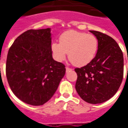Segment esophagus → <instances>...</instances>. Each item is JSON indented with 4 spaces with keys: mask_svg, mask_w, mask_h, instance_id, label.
Returning <instances> with one entry per match:
<instances>
[{
    "mask_svg": "<svg viewBox=\"0 0 128 128\" xmlns=\"http://www.w3.org/2000/svg\"><path fill=\"white\" fill-rule=\"evenodd\" d=\"M72 70V68H70L68 67H66V72L69 71V70Z\"/></svg>",
    "mask_w": 128,
    "mask_h": 128,
    "instance_id": "34e87169",
    "label": "esophagus"
}]
</instances>
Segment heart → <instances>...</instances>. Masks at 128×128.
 <instances>
[{"mask_svg": "<svg viewBox=\"0 0 128 128\" xmlns=\"http://www.w3.org/2000/svg\"><path fill=\"white\" fill-rule=\"evenodd\" d=\"M98 49V40L91 34L77 31H67L60 37V43L51 45L55 58L64 60L68 53L70 61L77 66H84L94 58Z\"/></svg>", "mask_w": 128, "mask_h": 128, "instance_id": "1", "label": "heart"}]
</instances>
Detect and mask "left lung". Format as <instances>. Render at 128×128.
<instances>
[{"mask_svg":"<svg viewBox=\"0 0 128 128\" xmlns=\"http://www.w3.org/2000/svg\"><path fill=\"white\" fill-rule=\"evenodd\" d=\"M90 32L98 40L97 53L89 64L75 69V88L84 101L96 104L110 99L119 88L124 77V56L111 37L96 31Z\"/></svg>","mask_w":128,"mask_h":128,"instance_id":"left-lung-1","label":"left lung"}]
</instances>
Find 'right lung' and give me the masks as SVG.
I'll list each match as a JSON object with an SVG mask.
<instances>
[{"label": "right lung", "mask_w": 128, "mask_h": 128, "mask_svg": "<svg viewBox=\"0 0 128 128\" xmlns=\"http://www.w3.org/2000/svg\"><path fill=\"white\" fill-rule=\"evenodd\" d=\"M65 72V66L52 57L50 28L24 32L8 51V83L14 94L27 104L42 106L47 102Z\"/></svg>", "instance_id": "1"}]
</instances>
